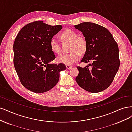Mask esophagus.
Segmentation results:
<instances>
[{"label": "esophagus", "instance_id": "obj_1", "mask_svg": "<svg viewBox=\"0 0 132 132\" xmlns=\"http://www.w3.org/2000/svg\"><path fill=\"white\" fill-rule=\"evenodd\" d=\"M72 66L71 65H66V68L67 69H70L71 68H72Z\"/></svg>", "mask_w": 132, "mask_h": 132}]
</instances>
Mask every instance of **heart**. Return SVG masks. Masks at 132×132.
Wrapping results in <instances>:
<instances>
[{
  "mask_svg": "<svg viewBox=\"0 0 132 132\" xmlns=\"http://www.w3.org/2000/svg\"><path fill=\"white\" fill-rule=\"evenodd\" d=\"M63 40L71 42L70 51L71 52L60 55L57 61L67 65H70L79 60L80 54H84L87 49V43L83 37H78V33L71 29H66L61 35ZM51 50L55 54L59 55L61 53V45L55 37L51 38L50 41Z\"/></svg>",
  "mask_w": 132,
  "mask_h": 132,
  "instance_id": "heart-1",
  "label": "heart"
}]
</instances>
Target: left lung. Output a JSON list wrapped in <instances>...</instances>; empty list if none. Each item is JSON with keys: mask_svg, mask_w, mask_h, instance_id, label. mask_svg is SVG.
Listing matches in <instances>:
<instances>
[{"mask_svg": "<svg viewBox=\"0 0 132 132\" xmlns=\"http://www.w3.org/2000/svg\"><path fill=\"white\" fill-rule=\"evenodd\" d=\"M75 27L82 32L87 43L80 62H92L91 69L77 67L79 73L76 81L88 92L103 91L112 83L120 67L117 43L108 29L99 24L83 22Z\"/></svg>", "mask_w": 132, "mask_h": 132, "instance_id": "1", "label": "left lung"}]
</instances>
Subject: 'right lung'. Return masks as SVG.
I'll return each mask as SVG.
<instances>
[{"label": "right lung", "mask_w": 132, "mask_h": 132, "mask_svg": "<svg viewBox=\"0 0 132 132\" xmlns=\"http://www.w3.org/2000/svg\"><path fill=\"white\" fill-rule=\"evenodd\" d=\"M61 25L50 26L42 21L29 23L21 28L13 45L14 65L20 82L36 93L49 91L56 85L63 63H50L55 59L51 50V38L62 29Z\"/></svg>", "instance_id": "add662e5"}]
</instances>
